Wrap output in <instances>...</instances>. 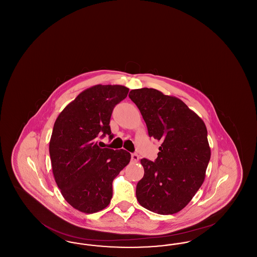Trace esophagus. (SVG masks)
I'll return each instance as SVG.
<instances>
[{"label": "esophagus", "instance_id": "esophagus-1", "mask_svg": "<svg viewBox=\"0 0 257 257\" xmlns=\"http://www.w3.org/2000/svg\"><path fill=\"white\" fill-rule=\"evenodd\" d=\"M131 159H132V161L135 162V163L138 162V161H139V155H138L137 153H133V154L131 155Z\"/></svg>", "mask_w": 257, "mask_h": 257}]
</instances>
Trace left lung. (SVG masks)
<instances>
[{"mask_svg": "<svg viewBox=\"0 0 257 257\" xmlns=\"http://www.w3.org/2000/svg\"><path fill=\"white\" fill-rule=\"evenodd\" d=\"M129 97L147 123L149 137L162 141L155 162L141 160L139 203L161 215L182 210L203 183L211 150L203 120L182 100L154 88L133 89Z\"/></svg>", "mask_w": 257, "mask_h": 257, "instance_id": "left-lung-1", "label": "left lung"}]
</instances>
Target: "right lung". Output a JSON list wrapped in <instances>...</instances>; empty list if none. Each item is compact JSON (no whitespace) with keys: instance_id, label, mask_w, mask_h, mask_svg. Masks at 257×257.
I'll return each instance as SVG.
<instances>
[{"instance_id":"add662e5","label":"right lung","mask_w":257,"mask_h":257,"mask_svg":"<svg viewBox=\"0 0 257 257\" xmlns=\"http://www.w3.org/2000/svg\"><path fill=\"white\" fill-rule=\"evenodd\" d=\"M120 85H96L82 91L56 119L49 152L55 181L72 207L92 214L110 204L112 181L129 164L124 149L98 146L109 135L113 108L128 94Z\"/></svg>"}]
</instances>
